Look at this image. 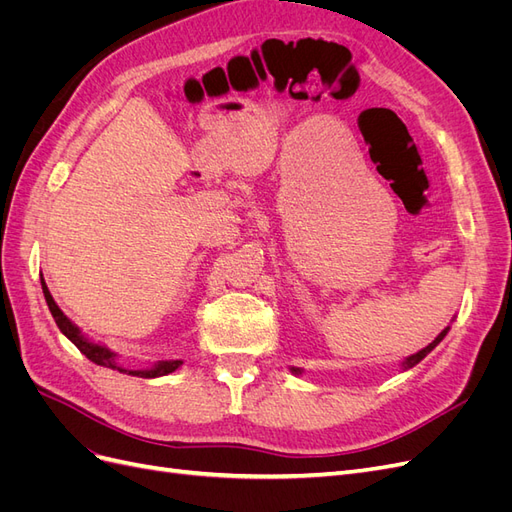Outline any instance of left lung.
Wrapping results in <instances>:
<instances>
[{
  "instance_id": "1",
  "label": "left lung",
  "mask_w": 512,
  "mask_h": 512,
  "mask_svg": "<svg viewBox=\"0 0 512 512\" xmlns=\"http://www.w3.org/2000/svg\"><path fill=\"white\" fill-rule=\"evenodd\" d=\"M448 333V329H444L436 339H433V342L427 346V348H423V350H418L416 354H412V356H408V359L404 361V369H410V367H414L416 363H421L423 359H425V356L433 350V348H436L440 342H442V339H444V335ZM292 371H299V369H292Z\"/></svg>"
}]
</instances>
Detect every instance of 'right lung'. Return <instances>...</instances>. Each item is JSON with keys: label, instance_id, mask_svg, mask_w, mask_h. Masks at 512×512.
Returning a JSON list of instances; mask_svg holds the SVG:
<instances>
[{"label": "right lung", "instance_id": "1", "mask_svg": "<svg viewBox=\"0 0 512 512\" xmlns=\"http://www.w3.org/2000/svg\"><path fill=\"white\" fill-rule=\"evenodd\" d=\"M42 292H44L46 305H49V309H51V314H53V318H55V322H57L59 331L64 333V335L70 339V342H72L76 348H79V350L87 356L89 361H94L96 365L119 369L121 374H132V376H138V378H158V376H166V374H170V371H175V369L181 365V361H166V363L156 365L153 369H143V371H128V369L117 367V365H115V354H113L111 350H106V348H102V346H98V344L87 342V339L79 333V329H76L74 324L64 316V312H61V309L57 307V303L53 301L51 292H49V288H46L44 280H42Z\"/></svg>", "mask_w": 512, "mask_h": 512}]
</instances>
